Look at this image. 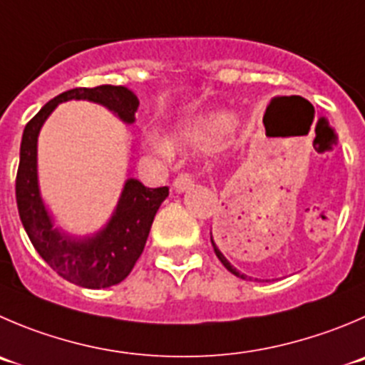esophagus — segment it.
Here are the masks:
<instances>
[{"label": "esophagus", "instance_id": "1", "mask_svg": "<svg viewBox=\"0 0 365 365\" xmlns=\"http://www.w3.org/2000/svg\"><path fill=\"white\" fill-rule=\"evenodd\" d=\"M193 186V177L190 175V173H186V172H182V173H179V175L175 177V179H173V190H175V192H186V190H190Z\"/></svg>", "mask_w": 365, "mask_h": 365}]
</instances>
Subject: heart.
Segmentation results:
<instances>
[{
  "instance_id": "1",
  "label": "heart",
  "mask_w": 365,
  "mask_h": 365,
  "mask_svg": "<svg viewBox=\"0 0 365 365\" xmlns=\"http://www.w3.org/2000/svg\"><path fill=\"white\" fill-rule=\"evenodd\" d=\"M225 127V120L222 116H199L193 120L185 121L175 128L173 133V143L190 145V147H202L217 133ZM148 147L159 154H170V145L158 134H148L145 138Z\"/></svg>"
}]
</instances>
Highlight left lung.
Here are the masks:
<instances>
[{"label":"left lung","instance_id":"1","mask_svg":"<svg viewBox=\"0 0 365 365\" xmlns=\"http://www.w3.org/2000/svg\"><path fill=\"white\" fill-rule=\"evenodd\" d=\"M211 245H213V249H215V255H217V258L220 259V262H222V265H224L225 269L229 270V272H231V274H235V276H237V277H242V279H247V276H245V274H240V272H238V270L235 269V267H232L231 263H229V259L225 258L224 255H222V251H220V249H218V245L215 244L213 237H211ZM249 279H251V277H249Z\"/></svg>","mask_w":365,"mask_h":365}]
</instances>
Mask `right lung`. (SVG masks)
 <instances>
[{
    "instance_id": "right-lung-1",
    "label": "right lung",
    "mask_w": 365,
    "mask_h": 365,
    "mask_svg": "<svg viewBox=\"0 0 365 365\" xmlns=\"http://www.w3.org/2000/svg\"><path fill=\"white\" fill-rule=\"evenodd\" d=\"M68 100L106 106L125 123H134L140 106L138 96L123 86L75 88L50 100L24 127L16 177L17 210L32 245L58 276L84 289H107L123 281L136 265L168 186L147 188L138 179H127L113 217L93 237H69L53 227L37 182V138L51 110Z\"/></svg>"
}]
</instances>
